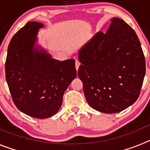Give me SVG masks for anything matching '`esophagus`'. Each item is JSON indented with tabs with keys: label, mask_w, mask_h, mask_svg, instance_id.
Listing matches in <instances>:
<instances>
[{
	"label": "esophagus",
	"mask_w": 150,
	"mask_h": 150,
	"mask_svg": "<svg viewBox=\"0 0 150 150\" xmlns=\"http://www.w3.org/2000/svg\"><path fill=\"white\" fill-rule=\"evenodd\" d=\"M79 65H80V62H79V61H76V62H75V66H76V71H78V69H79Z\"/></svg>",
	"instance_id": "esophagus-1"
}]
</instances>
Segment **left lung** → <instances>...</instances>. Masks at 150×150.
<instances>
[{
	"mask_svg": "<svg viewBox=\"0 0 150 150\" xmlns=\"http://www.w3.org/2000/svg\"><path fill=\"white\" fill-rule=\"evenodd\" d=\"M107 33H97L79 52L78 76L88 104L96 110L114 113L138 98L146 73L145 57L137 35L119 18Z\"/></svg>",
	"mask_w": 150,
	"mask_h": 150,
	"instance_id": "1",
	"label": "left lung"
}]
</instances>
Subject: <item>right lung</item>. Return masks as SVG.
<instances>
[{"instance_id":"add662e5","label":"right lung","mask_w":150,"mask_h":150,"mask_svg":"<svg viewBox=\"0 0 150 150\" xmlns=\"http://www.w3.org/2000/svg\"><path fill=\"white\" fill-rule=\"evenodd\" d=\"M42 23L29 22L17 31L8 46L5 74L12 99L22 112L38 119L56 113L63 95L76 76L74 59L55 60L34 49Z\"/></svg>"}]
</instances>
